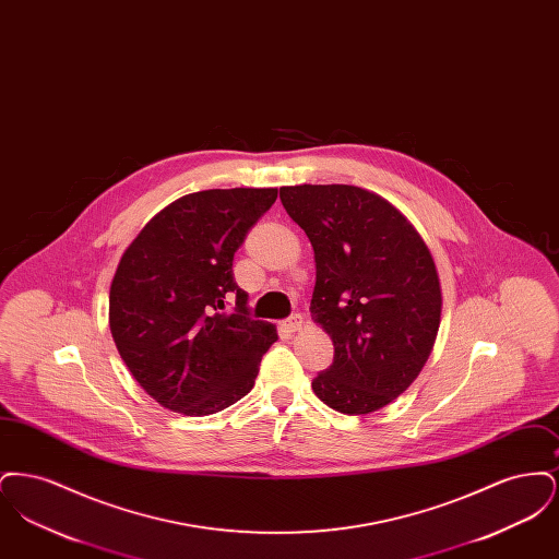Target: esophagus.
<instances>
[{"label":"esophagus","instance_id":"34e87169","mask_svg":"<svg viewBox=\"0 0 559 559\" xmlns=\"http://www.w3.org/2000/svg\"><path fill=\"white\" fill-rule=\"evenodd\" d=\"M301 324H304V320H301V317L299 314H293L292 319L285 320L283 322V326L287 329V331H299L301 329Z\"/></svg>","mask_w":559,"mask_h":559}]
</instances>
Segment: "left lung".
<instances>
[{"label": "left lung", "instance_id": "8db88e82", "mask_svg": "<svg viewBox=\"0 0 559 559\" xmlns=\"http://www.w3.org/2000/svg\"><path fill=\"white\" fill-rule=\"evenodd\" d=\"M314 249L310 312L335 356L312 390L346 415L394 402L417 379L440 326L436 264L413 224L383 197L347 185L281 188Z\"/></svg>", "mask_w": 559, "mask_h": 559}]
</instances>
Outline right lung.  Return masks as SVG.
I'll return each mask as SVG.
<instances>
[{
    "mask_svg": "<svg viewBox=\"0 0 559 559\" xmlns=\"http://www.w3.org/2000/svg\"><path fill=\"white\" fill-rule=\"evenodd\" d=\"M276 188H213L160 210L126 249L108 297L115 346L160 406L205 417L247 396L278 335L249 317L235 251ZM236 297L228 313L225 301Z\"/></svg>",
    "mask_w": 559,
    "mask_h": 559,
    "instance_id": "add662e5",
    "label": "right lung"
}]
</instances>
